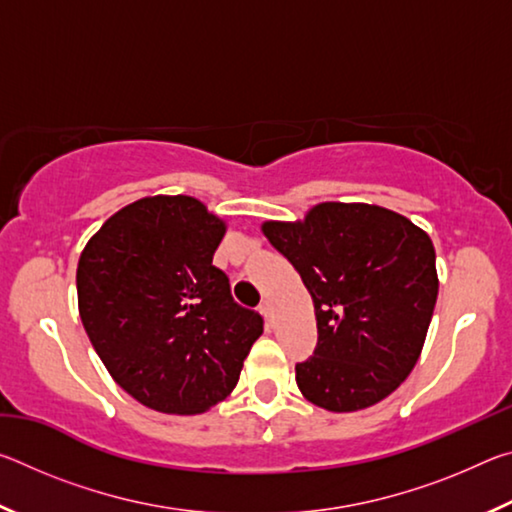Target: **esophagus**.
Wrapping results in <instances>:
<instances>
[{
    "label": "esophagus",
    "instance_id": "1",
    "mask_svg": "<svg viewBox=\"0 0 512 512\" xmlns=\"http://www.w3.org/2000/svg\"><path fill=\"white\" fill-rule=\"evenodd\" d=\"M259 311H262V316L266 320L273 318V302H271V298H264L262 300V305H259Z\"/></svg>",
    "mask_w": 512,
    "mask_h": 512
}]
</instances>
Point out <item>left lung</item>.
<instances>
[{
    "label": "left lung",
    "instance_id": "1",
    "mask_svg": "<svg viewBox=\"0 0 512 512\" xmlns=\"http://www.w3.org/2000/svg\"><path fill=\"white\" fill-rule=\"evenodd\" d=\"M262 230L314 300L318 343L296 363L302 395L336 413L391 395L420 357L438 298L427 232L363 203H320L305 221Z\"/></svg>",
    "mask_w": 512,
    "mask_h": 512
}]
</instances>
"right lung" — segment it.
<instances>
[{
    "label": "right lung",
    "mask_w": 512,
    "mask_h": 512,
    "mask_svg": "<svg viewBox=\"0 0 512 512\" xmlns=\"http://www.w3.org/2000/svg\"><path fill=\"white\" fill-rule=\"evenodd\" d=\"M225 225L192 196L142 198L101 225L76 271L79 311L112 379L149 409L203 413L230 395L264 329L212 264Z\"/></svg>",
    "instance_id": "1"
}]
</instances>
